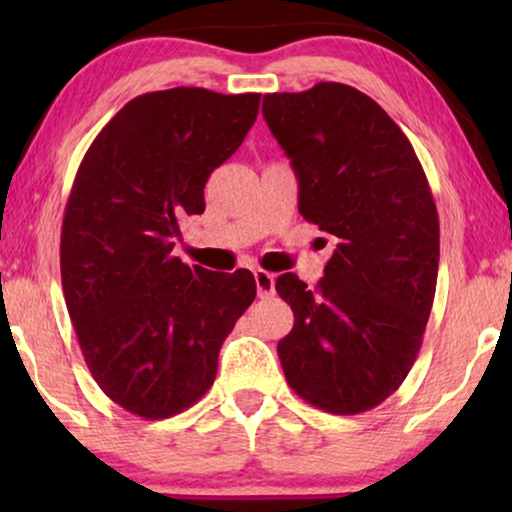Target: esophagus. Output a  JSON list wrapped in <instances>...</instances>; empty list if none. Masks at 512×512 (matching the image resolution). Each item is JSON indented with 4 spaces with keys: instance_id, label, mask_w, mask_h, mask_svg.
<instances>
[{
    "instance_id": "obj_1",
    "label": "esophagus",
    "mask_w": 512,
    "mask_h": 512,
    "mask_svg": "<svg viewBox=\"0 0 512 512\" xmlns=\"http://www.w3.org/2000/svg\"><path fill=\"white\" fill-rule=\"evenodd\" d=\"M256 291L258 298H270L275 293V275H270L268 270H256Z\"/></svg>"
}]
</instances>
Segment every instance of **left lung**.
I'll list each match as a JSON object with an SVG mask.
<instances>
[{"label":"left lung","instance_id":"obj_1","mask_svg":"<svg viewBox=\"0 0 512 512\" xmlns=\"http://www.w3.org/2000/svg\"><path fill=\"white\" fill-rule=\"evenodd\" d=\"M263 118L291 160L298 209L333 235L310 291L286 272L291 305L277 354L286 382L333 415H359L401 387L436 296L440 228L429 181L403 130L345 83L263 97Z\"/></svg>","mask_w":512,"mask_h":512}]
</instances>
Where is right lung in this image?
<instances>
[{"label":"right lung","mask_w":512,"mask_h":512,"mask_svg":"<svg viewBox=\"0 0 512 512\" xmlns=\"http://www.w3.org/2000/svg\"><path fill=\"white\" fill-rule=\"evenodd\" d=\"M258 93L170 88L130 100L83 156L60 237L62 291L90 375L144 419L191 408L256 298L249 270L188 268L179 223L247 137Z\"/></svg>","instance_id":"1"}]
</instances>
